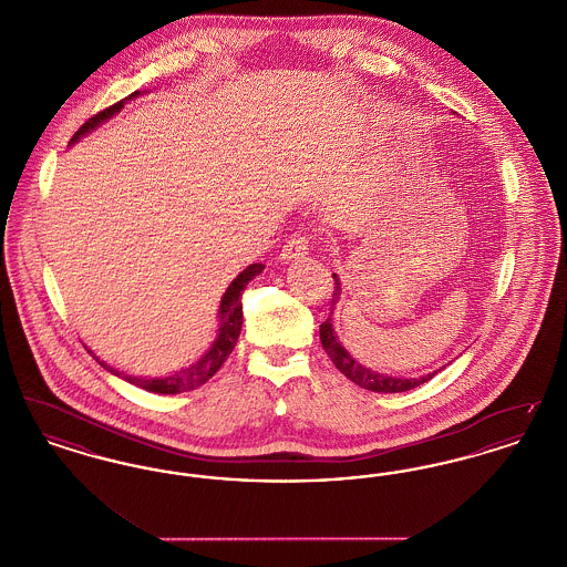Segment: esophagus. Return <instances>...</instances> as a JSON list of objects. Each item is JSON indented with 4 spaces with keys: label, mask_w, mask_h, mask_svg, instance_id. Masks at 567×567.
I'll use <instances>...</instances> for the list:
<instances>
[{
    "label": "esophagus",
    "mask_w": 567,
    "mask_h": 567,
    "mask_svg": "<svg viewBox=\"0 0 567 567\" xmlns=\"http://www.w3.org/2000/svg\"><path fill=\"white\" fill-rule=\"evenodd\" d=\"M308 250H310V238H308V236H303V234H297V236L289 238L287 244L282 246V250H280V259H282V261L299 259V257L308 255Z\"/></svg>",
    "instance_id": "1"
}]
</instances>
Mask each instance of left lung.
<instances>
[{
    "label": "left lung",
    "mask_w": 567,
    "mask_h": 567,
    "mask_svg": "<svg viewBox=\"0 0 567 567\" xmlns=\"http://www.w3.org/2000/svg\"><path fill=\"white\" fill-rule=\"evenodd\" d=\"M333 280H336V287H333V297H331V308H329V317L327 321L321 323V344H323L324 352L329 354V359L333 361V365L344 374V377L352 380L354 384H359L361 389H368V391H374V393H402V391H410L423 382H427L430 378L435 377L437 372H432L427 377L421 378H393L384 377V374H377L374 370H368L363 368L361 363H357L352 359L349 351L340 344L333 327H331V315H333V306L338 303V297H340V282H338V276L333 274Z\"/></svg>",
    "instance_id": "8db88e82"
}]
</instances>
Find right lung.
I'll return each mask as SVG.
<instances>
[{"instance_id": "add662e5", "label": "right lung", "mask_w": 567, "mask_h": 567, "mask_svg": "<svg viewBox=\"0 0 567 567\" xmlns=\"http://www.w3.org/2000/svg\"><path fill=\"white\" fill-rule=\"evenodd\" d=\"M135 95H140L137 91L132 93L130 97L116 102L114 106L102 110L100 114L91 116L81 130L74 134L72 142H76L81 135L89 134L93 127H97L102 121L110 118L112 114H116L118 110L123 109V104L127 100H132ZM266 266L264 264H252L248 266L246 270L240 271L231 285L227 287L225 296L220 297V308H218V317H220V324H218V333H216V340L210 347V351L206 352L199 361H195L189 368L176 372V374H169V377L163 378H137L130 377L125 372H118L114 368L106 365L104 361H100L109 372H112L114 377L123 378L127 382H132L140 389H146V391H153V393H162V395H174V393H183V391H193L197 386H202L204 382H208L210 378L215 377L216 372L220 370V365L227 361V357L234 351L236 342H238V336L243 331V291L246 289V285L257 276L261 274Z\"/></svg>"}]
</instances>
